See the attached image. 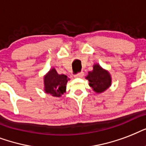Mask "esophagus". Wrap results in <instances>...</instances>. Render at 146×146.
Here are the masks:
<instances>
[{
  "instance_id": "34e87169",
  "label": "esophagus",
  "mask_w": 146,
  "mask_h": 146,
  "mask_svg": "<svg viewBox=\"0 0 146 146\" xmlns=\"http://www.w3.org/2000/svg\"><path fill=\"white\" fill-rule=\"evenodd\" d=\"M84 76V72H78V73H77L76 74H74V78H82Z\"/></svg>"
}]
</instances>
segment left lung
I'll list each match as a JSON object with an SVG mask.
<instances>
[{
    "instance_id": "obj_1",
    "label": "left lung",
    "mask_w": 146,
    "mask_h": 146,
    "mask_svg": "<svg viewBox=\"0 0 146 146\" xmlns=\"http://www.w3.org/2000/svg\"><path fill=\"white\" fill-rule=\"evenodd\" d=\"M86 78L88 80L89 85L97 93L104 92L111 84V77L108 72L98 64L94 65L93 71L88 72Z\"/></svg>"
}]
</instances>
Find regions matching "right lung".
Here are the masks:
<instances>
[{
    "label": "right lung",
    "mask_w": 146,
    "mask_h": 146,
    "mask_svg": "<svg viewBox=\"0 0 146 146\" xmlns=\"http://www.w3.org/2000/svg\"><path fill=\"white\" fill-rule=\"evenodd\" d=\"M68 77L65 74H58L55 68L51 69L44 77L45 92L54 97H60L65 92Z\"/></svg>",
    "instance_id": "add662e5"
}]
</instances>
